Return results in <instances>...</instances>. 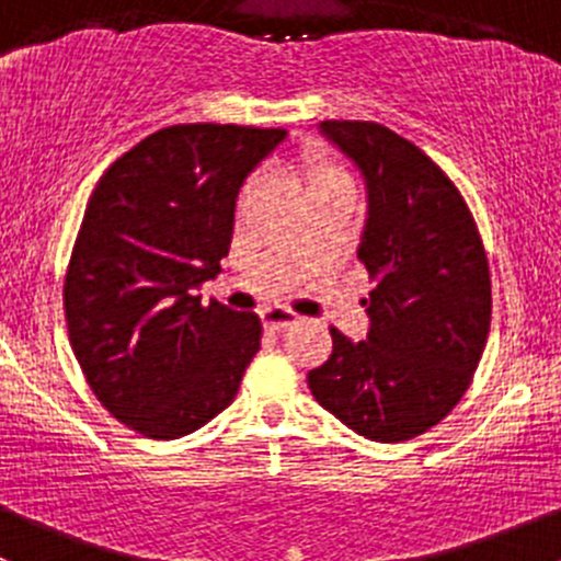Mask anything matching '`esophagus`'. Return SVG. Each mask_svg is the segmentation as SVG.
Listing matches in <instances>:
<instances>
[{
	"instance_id": "obj_1",
	"label": "esophagus",
	"mask_w": 561,
	"mask_h": 561,
	"mask_svg": "<svg viewBox=\"0 0 561 561\" xmlns=\"http://www.w3.org/2000/svg\"><path fill=\"white\" fill-rule=\"evenodd\" d=\"M297 321H299V316L291 313V310H286V308L262 310V323H264V329H270V332H286V329H291Z\"/></svg>"
}]
</instances>
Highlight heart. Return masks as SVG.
<instances>
[{"label":"heart","mask_w":561,"mask_h":561,"mask_svg":"<svg viewBox=\"0 0 561 561\" xmlns=\"http://www.w3.org/2000/svg\"><path fill=\"white\" fill-rule=\"evenodd\" d=\"M291 167H294V172H297L299 181H302L305 194L308 196L319 194V192H329V188H351L348 172H345L337 161L329 159V156L323 153L319 146L299 148L297 156L291 159ZM248 192H251V186L242 188L240 205H242V199L248 196Z\"/></svg>","instance_id":"b5f03b06"}]
</instances>
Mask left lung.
<instances>
[{"label": "left lung", "mask_w": 561, "mask_h": 561, "mask_svg": "<svg viewBox=\"0 0 561 561\" xmlns=\"http://www.w3.org/2000/svg\"><path fill=\"white\" fill-rule=\"evenodd\" d=\"M367 186L359 262L369 280L367 340L332 329L310 369L316 402L375 443L424 435L470 386L492 323V280L476 218L451 178L375 121H321Z\"/></svg>", "instance_id": "obj_1"}]
</instances>
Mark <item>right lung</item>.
Segmentation results:
<instances>
[{
	"mask_svg": "<svg viewBox=\"0 0 561 561\" xmlns=\"http://www.w3.org/2000/svg\"><path fill=\"white\" fill-rule=\"evenodd\" d=\"M283 137L167 126L96 183L67 267L65 316L91 391L129 430L175 440L238 397L262 321L194 291L221 273L242 181Z\"/></svg>",
	"mask_w": 561,
	"mask_h": 561,
	"instance_id": "right-lung-1",
	"label": "right lung"
}]
</instances>
